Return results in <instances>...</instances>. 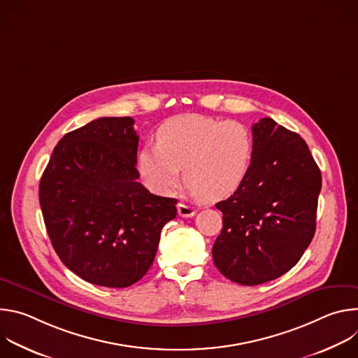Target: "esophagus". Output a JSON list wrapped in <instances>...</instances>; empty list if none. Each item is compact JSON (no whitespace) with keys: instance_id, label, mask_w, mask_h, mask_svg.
<instances>
[{"instance_id":"esophagus-1","label":"esophagus","mask_w":358,"mask_h":358,"mask_svg":"<svg viewBox=\"0 0 358 358\" xmlns=\"http://www.w3.org/2000/svg\"><path fill=\"white\" fill-rule=\"evenodd\" d=\"M177 210H178V215L182 218H191L196 214V210L192 206H189V203H185V202H180L177 206Z\"/></svg>"}]
</instances>
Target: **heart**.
I'll list each match as a JSON object with an SVG mask.
<instances>
[{"mask_svg": "<svg viewBox=\"0 0 358 358\" xmlns=\"http://www.w3.org/2000/svg\"><path fill=\"white\" fill-rule=\"evenodd\" d=\"M253 136L241 122L180 116L159 130V143L138 152V171L159 192H173L182 176L192 192L220 201L242 187L253 162Z\"/></svg>", "mask_w": 358, "mask_h": 358, "instance_id": "heart-1", "label": "heart"}]
</instances>
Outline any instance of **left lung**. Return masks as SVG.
<instances>
[{"instance_id":"1","label":"left lung","mask_w":358,"mask_h":358,"mask_svg":"<svg viewBox=\"0 0 358 358\" xmlns=\"http://www.w3.org/2000/svg\"><path fill=\"white\" fill-rule=\"evenodd\" d=\"M253 162L248 178L215 207L222 231L213 259L229 280L255 286L290 271L316 231L322 174L306 141L264 117L252 126Z\"/></svg>"}]
</instances>
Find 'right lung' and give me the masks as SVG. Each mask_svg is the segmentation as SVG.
<instances>
[{
    "mask_svg": "<svg viewBox=\"0 0 358 358\" xmlns=\"http://www.w3.org/2000/svg\"><path fill=\"white\" fill-rule=\"evenodd\" d=\"M131 117H100L64 136L41 177L39 203L50 242L83 280L127 287L156 258L176 198L137 181Z\"/></svg>",
    "mask_w": 358,
    "mask_h": 358,
    "instance_id": "right-lung-1",
    "label": "right lung"
}]
</instances>
